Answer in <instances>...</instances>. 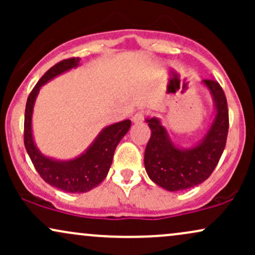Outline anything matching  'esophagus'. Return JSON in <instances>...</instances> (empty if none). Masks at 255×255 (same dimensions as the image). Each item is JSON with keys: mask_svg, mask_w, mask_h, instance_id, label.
<instances>
[{"mask_svg": "<svg viewBox=\"0 0 255 255\" xmlns=\"http://www.w3.org/2000/svg\"><path fill=\"white\" fill-rule=\"evenodd\" d=\"M145 118H146V114L144 113V111H137L131 120H133L134 124H141V122L145 120Z\"/></svg>", "mask_w": 255, "mask_h": 255, "instance_id": "obj_1", "label": "esophagus"}]
</instances>
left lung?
Here are the masks:
<instances>
[{
    "label": "left lung",
    "mask_w": 255,
    "mask_h": 255,
    "mask_svg": "<svg viewBox=\"0 0 255 255\" xmlns=\"http://www.w3.org/2000/svg\"><path fill=\"white\" fill-rule=\"evenodd\" d=\"M203 83L211 91L217 114L200 144L188 150L177 148L159 120H146L151 128L144 157L146 172L154 183L170 192L192 188L207 180L227 144L229 111L224 91L213 79H205Z\"/></svg>",
    "instance_id": "obj_1"
}]
</instances>
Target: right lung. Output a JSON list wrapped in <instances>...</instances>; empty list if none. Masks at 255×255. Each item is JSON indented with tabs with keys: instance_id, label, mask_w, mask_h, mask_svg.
I'll return each mask as SVG.
<instances>
[{
	"instance_id": "add662e5",
	"label": "right lung",
	"mask_w": 255,
	"mask_h": 255,
	"mask_svg": "<svg viewBox=\"0 0 255 255\" xmlns=\"http://www.w3.org/2000/svg\"><path fill=\"white\" fill-rule=\"evenodd\" d=\"M79 61V57H71L52 66L31 91L25 109L24 142L34 168L46 183L68 193L89 192L102 183L109 172L116 146L129 130L131 125L130 120H125L104 128L89 150L68 162H58L46 158L37 150L32 136L31 120L33 104L40 86L61 73L77 67Z\"/></svg>"
}]
</instances>
